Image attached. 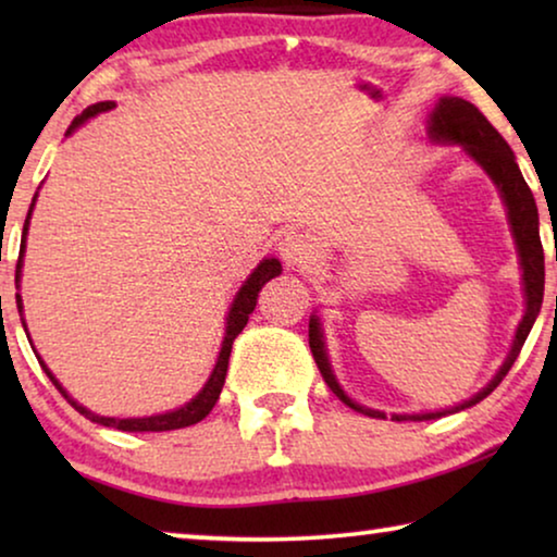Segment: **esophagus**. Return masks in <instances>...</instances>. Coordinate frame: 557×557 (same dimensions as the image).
I'll use <instances>...</instances> for the list:
<instances>
[{
  "mask_svg": "<svg viewBox=\"0 0 557 557\" xmlns=\"http://www.w3.org/2000/svg\"><path fill=\"white\" fill-rule=\"evenodd\" d=\"M278 253L284 258L286 265H307L314 258V243L307 233L288 231L278 243Z\"/></svg>",
  "mask_w": 557,
  "mask_h": 557,
  "instance_id": "obj_1",
  "label": "esophagus"
}]
</instances>
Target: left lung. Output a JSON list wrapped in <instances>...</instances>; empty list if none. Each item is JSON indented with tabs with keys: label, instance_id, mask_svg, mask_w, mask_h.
Instances as JSON below:
<instances>
[{
	"label": "left lung",
	"instance_id": "left-lung-1",
	"mask_svg": "<svg viewBox=\"0 0 557 557\" xmlns=\"http://www.w3.org/2000/svg\"><path fill=\"white\" fill-rule=\"evenodd\" d=\"M429 134L433 141H446V144H461L463 149L469 151V157L474 162L482 164V170L490 174L494 180V185L499 187L502 200L507 205V215H509V225H512V235L517 243V253H520V263H522V281H524V299H528V309H524V317L520 326H517L515 334V345L512 352L502 364L497 375L490 385L484 387L482 393H476L474 398L461 403L451 410H444V413H416V416H393V421H431V418H441L446 413H456V410L471 408L476 406L479 400H484L494 387H497L505 375L512 368L517 355L528 339V334L535 324V319L540 314V307H543V292H545V253H543V243H540V218H537V205L535 197H532L528 182H524L520 166L515 162L512 149L509 144L502 139V134L494 128L482 111L476 109L474 103L463 101V98H451L444 96L438 101L436 109L431 113L429 121ZM309 347L311 355H314V362L319 372H322L324 383L330 385V391L337 395L342 403H347L349 408L357 410V413L372 416V418H385V413L372 408H362L352 403L345 395V391L337 385V380L332 375L330 360H326L324 352V342H322V332H319V319L311 317L309 322Z\"/></svg>",
	"mask_w": 557,
	"mask_h": 557
}]
</instances>
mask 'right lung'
I'll use <instances>...</instances> for the list:
<instances>
[{
    "mask_svg": "<svg viewBox=\"0 0 557 557\" xmlns=\"http://www.w3.org/2000/svg\"><path fill=\"white\" fill-rule=\"evenodd\" d=\"M113 109L111 101L106 103H96L90 106V109L83 111V116H78L73 121L71 126H67L65 134H73L75 128H78L83 121H88L90 116H96V113L101 111H109ZM29 212H33V208H29ZM29 212H27V220H25V227H22V253H25V235H27V225H29ZM22 253H20V261H17V281H20V269H22ZM281 273V263L276 261V258H265V261H261V265L250 273V278L243 284V288L238 292V296H235L233 307H231V314H227V326H225V339H223V349H220V357H218V364L215 370H212V375L208 383H205V387L200 393L195 395L193 400L187 403V406H182L177 410H172V413H162V416H149V418H103V416H96L90 413V410H86L83 406H78L71 395H67L63 391V385L58 383L55 377H52V372L45 368V362L40 360L45 375H48L52 380V385L58 387L60 393H63V398L71 403V406L78 410L81 416H86L88 421L94 423H101V425H109V429H119V431H174V429H185V425H195L200 423L205 416L210 413L212 406H215L218 398H220V391H223L225 385V375H227V360H231V349H233V342L238 334L243 332V326L248 324V317L253 314L256 309V299H258V292L265 286V281H271L273 276H278ZM17 309L22 311V299L17 294ZM25 324V322H22Z\"/></svg>",
    "mask_w": 557,
    "mask_h": 557,
    "instance_id": "1",
    "label": "right lung"
}]
</instances>
